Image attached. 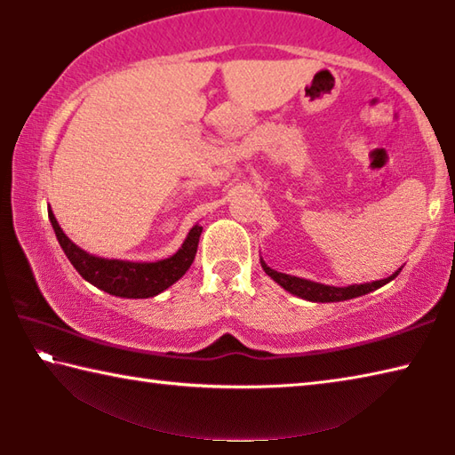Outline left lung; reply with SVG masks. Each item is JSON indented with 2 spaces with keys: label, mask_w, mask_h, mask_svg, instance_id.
<instances>
[{
  "label": "left lung",
  "mask_w": 455,
  "mask_h": 455,
  "mask_svg": "<svg viewBox=\"0 0 455 455\" xmlns=\"http://www.w3.org/2000/svg\"><path fill=\"white\" fill-rule=\"evenodd\" d=\"M260 267H263V271L271 276L276 284H281L284 291H289L291 295H297L305 299V301H313V303H337V301H347V299L367 295V292H371L375 289L383 287V284H387L389 281H394L395 276L402 273V268H397V271L394 275H389L387 279L363 283V284H349V287H333V284L315 283L309 279H301V276H292L287 273L275 271V268L268 267L263 259H260Z\"/></svg>",
  "instance_id": "obj_1"
}]
</instances>
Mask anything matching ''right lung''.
Segmentation results:
<instances>
[{
    "mask_svg": "<svg viewBox=\"0 0 455 455\" xmlns=\"http://www.w3.org/2000/svg\"><path fill=\"white\" fill-rule=\"evenodd\" d=\"M48 217L53 227V233L58 236L61 251L70 259L76 271L100 291H106L110 295L122 299L156 297L158 292L172 287L190 268L192 260L196 257L200 233H203V227L196 222L190 228L187 238H184L180 249L172 257L154 260V263H140V260H120L90 255L88 251L80 249L78 244L66 236L50 206Z\"/></svg>",
    "mask_w": 455,
    "mask_h": 455,
    "instance_id": "add662e5",
    "label": "right lung"
}]
</instances>
